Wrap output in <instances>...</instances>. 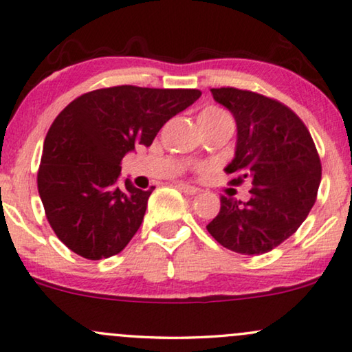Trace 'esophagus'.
Listing matches in <instances>:
<instances>
[{
  "label": "esophagus",
  "mask_w": 352,
  "mask_h": 352,
  "mask_svg": "<svg viewBox=\"0 0 352 352\" xmlns=\"http://www.w3.org/2000/svg\"><path fill=\"white\" fill-rule=\"evenodd\" d=\"M179 188L184 193H187V195H195V193H198L200 192V188H197V187H193V186H190V184H186V182H179Z\"/></svg>",
  "instance_id": "1"
}]
</instances>
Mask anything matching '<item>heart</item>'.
Returning a JSON list of instances; mask_svg holds the SVG:
<instances>
[{
	"instance_id": "obj_1",
	"label": "heart",
	"mask_w": 352,
	"mask_h": 352,
	"mask_svg": "<svg viewBox=\"0 0 352 352\" xmlns=\"http://www.w3.org/2000/svg\"><path fill=\"white\" fill-rule=\"evenodd\" d=\"M230 119L226 111L217 108V106H206L205 109L200 113V122H206V124H211V122H221Z\"/></svg>"
}]
</instances>
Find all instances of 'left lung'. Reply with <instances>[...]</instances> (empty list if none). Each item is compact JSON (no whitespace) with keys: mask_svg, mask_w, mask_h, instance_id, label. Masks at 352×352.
Returning <instances> with one entry per match:
<instances>
[{"mask_svg":"<svg viewBox=\"0 0 352 352\" xmlns=\"http://www.w3.org/2000/svg\"><path fill=\"white\" fill-rule=\"evenodd\" d=\"M236 120L230 184H252L248 201L221 197L206 228L223 248L244 256L272 251L292 236L311 211L320 184L319 154L307 125L281 101L251 90L211 89Z\"/></svg>","mask_w":352,"mask_h":352,"instance_id":"8db88e82","label":"left lung"}]
</instances>
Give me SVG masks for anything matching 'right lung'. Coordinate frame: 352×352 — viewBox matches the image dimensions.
<instances>
[{
	"instance_id": "right-lung-1",
	"label": "right lung",
	"mask_w": 352,
	"mask_h": 352,
	"mask_svg": "<svg viewBox=\"0 0 352 352\" xmlns=\"http://www.w3.org/2000/svg\"><path fill=\"white\" fill-rule=\"evenodd\" d=\"M197 89L136 85L91 90L50 125L38 170L45 217L66 248L100 261L119 254L138 232L152 190L125 181L120 162L136 144L151 146L171 117L200 98Z\"/></svg>"
}]
</instances>
